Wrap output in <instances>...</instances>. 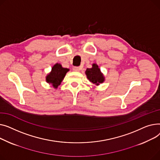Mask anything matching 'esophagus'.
I'll return each mask as SVG.
<instances>
[{"mask_svg": "<svg viewBox=\"0 0 160 160\" xmlns=\"http://www.w3.org/2000/svg\"><path fill=\"white\" fill-rule=\"evenodd\" d=\"M73 70L75 72H79L81 70V68L79 67H73Z\"/></svg>", "mask_w": 160, "mask_h": 160, "instance_id": "1", "label": "esophagus"}]
</instances>
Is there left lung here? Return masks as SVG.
Segmentation results:
<instances>
[{
    "mask_svg": "<svg viewBox=\"0 0 160 160\" xmlns=\"http://www.w3.org/2000/svg\"><path fill=\"white\" fill-rule=\"evenodd\" d=\"M85 73L88 79L97 85L104 81V77L101 73L100 69L96 64H93L92 68H87Z\"/></svg>",
    "mask_w": 160,
    "mask_h": 160,
    "instance_id": "obj_1",
    "label": "left lung"
}]
</instances>
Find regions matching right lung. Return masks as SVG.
Instances as JSON below:
<instances>
[{"label":"right lung","instance_id":"obj_1","mask_svg":"<svg viewBox=\"0 0 160 160\" xmlns=\"http://www.w3.org/2000/svg\"><path fill=\"white\" fill-rule=\"evenodd\" d=\"M68 71V68H62L60 64H55L52 68V72L46 76V81L52 83L54 88H57Z\"/></svg>","mask_w":160,"mask_h":160}]
</instances>
